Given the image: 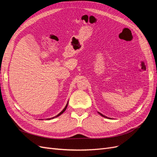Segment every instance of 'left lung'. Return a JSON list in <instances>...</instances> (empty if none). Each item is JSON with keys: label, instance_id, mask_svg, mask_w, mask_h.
<instances>
[{"label": "left lung", "instance_id": "obj_1", "mask_svg": "<svg viewBox=\"0 0 157 157\" xmlns=\"http://www.w3.org/2000/svg\"><path fill=\"white\" fill-rule=\"evenodd\" d=\"M98 113H99V114H100V115H101L102 117H105V118H107V117H105V116H104V115H102V114H101L100 113H99V112H98Z\"/></svg>", "mask_w": 157, "mask_h": 157}]
</instances>
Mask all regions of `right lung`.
<instances>
[{
    "label": "right lung",
    "mask_w": 157,
    "mask_h": 157,
    "mask_svg": "<svg viewBox=\"0 0 157 157\" xmlns=\"http://www.w3.org/2000/svg\"><path fill=\"white\" fill-rule=\"evenodd\" d=\"M69 102V101H68ZM68 102H67V105H65V108L63 109V110L62 111H61L59 114H58V115H56V116H55V117H52V118H48V120H50V119H52V118H56V117H59V115H61V114H62L65 110H66V109H67V105H68Z\"/></svg>",
    "instance_id": "add662e5"
}]
</instances>
